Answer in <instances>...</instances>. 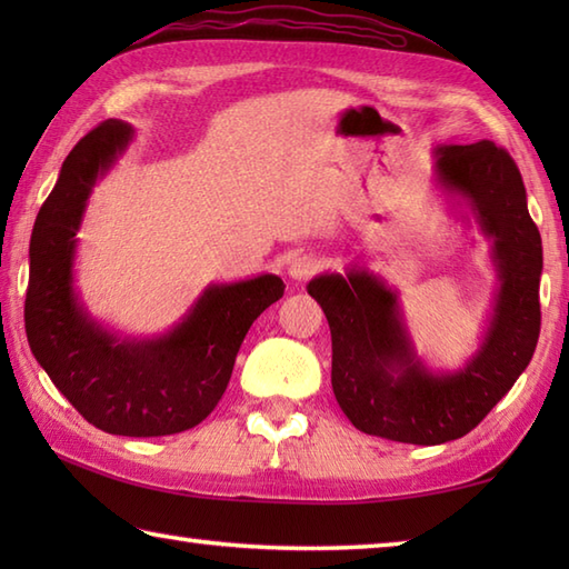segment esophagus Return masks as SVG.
Instances as JSON below:
<instances>
[{
    "instance_id": "1",
    "label": "esophagus",
    "mask_w": 569,
    "mask_h": 569,
    "mask_svg": "<svg viewBox=\"0 0 569 569\" xmlns=\"http://www.w3.org/2000/svg\"><path fill=\"white\" fill-rule=\"evenodd\" d=\"M320 269V261L316 257H310V253H300L288 266V276L296 278V281H308L310 276H316Z\"/></svg>"
}]
</instances>
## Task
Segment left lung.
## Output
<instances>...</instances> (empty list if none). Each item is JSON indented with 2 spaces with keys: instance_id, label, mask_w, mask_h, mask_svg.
Returning <instances> with one entry per match:
<instances>
[{
  "instance_id": "1",
  "label": "left lung",
  "mask_w": 569,
  "mask_h": 569,
  "mask_svg": "<svg viewBox=\"0 0 569 569\" xmlns=\"http://www.w3.org/2000/svg\"><path fill=\"white\" fill-rule=\"evenodd\" d=\"M438 183L462 198L491 239L499 293L479 352L452 373L416 357L391 288L369 271L308 283L332 335V391L352 426L377 438L442 445L475 430L511 391L540 335L542 244L521 171L493 141L435 149Z\"/></svg>"
}]
</instances>
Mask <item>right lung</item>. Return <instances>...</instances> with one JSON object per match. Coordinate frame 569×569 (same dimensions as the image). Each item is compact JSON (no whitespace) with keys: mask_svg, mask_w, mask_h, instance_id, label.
I'll return each mask as SVG.
<instances>
[{"mask_svg":"<svg viewBox=\"0 0 569 569\" xmlns=\"http://www.w3.org/2000/svg\"><path fill=\"white\" fill-rule=\"evenodd\" d=\"M131 134L122 119H107L68 153L31 232L23 322L36 361L84 420L112 435L161 438L212 413L251 322L286 286L273 273L210 286L183 322L156 340H119L100 328L72 288L76 232L94 180Z\"/></svg>","mask_w":569,"mask_h":569,"instance_id":"1","label":"right lung"}]
</instances>
